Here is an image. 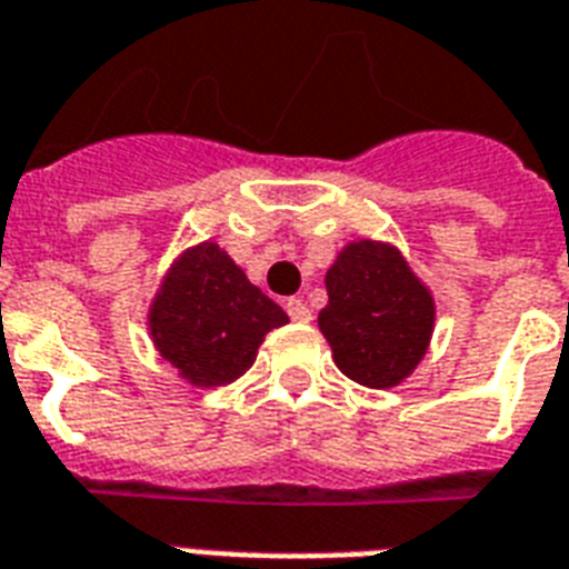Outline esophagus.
<instances>
[{"label":"esophagus","mask_w":569,"mask_h":569,"mask_svg":"<svg viewBox=\"0 0 569 569\" xmlns=\"http://www.w3.org/2000/svg\"><path fill=\"white\" fill-rule=\"evenodd\" d=\"M286 313L292 322H310V307L301 301V298H289L286 301Z\"/></svg>","instance_id":"esophagus-1"}]
</instances>
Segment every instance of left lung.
<instances>
[{"label":"left lung","mask_w":569,"mask_h":569,"mask_svg":"<svg viewBox=\"0 0 569 569\" xmlns=\"http://www.w3.org/2000/svg\"><path fill=\"white\" fill-rule=\"evenodd\" d=\"M319 328L333 363L363 388H393L427 355L436 301L393 244L352 241L325 274Z\"/></svg>","instance_id":"1"}]
</instances>
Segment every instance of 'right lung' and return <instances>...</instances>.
<instances>
[{"mask_svg": "<svg viewBox=\"0 0 569 569\" xmlns=\"http://www.w3.org/2000/svg\"><path fill=\"white\" fill-rule=\"evenodd\" d=\"M289 322L214 241L172 262L149 307V331L163 361L197 388L229 385L250 370L268 331Z\"/></svg>", "mask_w": 569, "mask_h": 569, "instance_id": "obj_1", "label": "right lung"}]
</instances>
